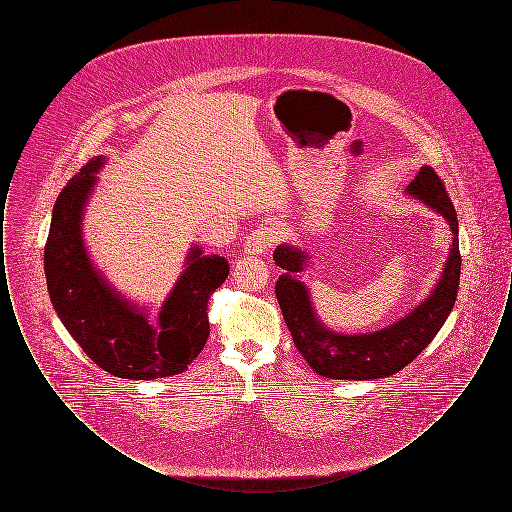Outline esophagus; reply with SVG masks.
<instances>
[{
  "label": "esophagus",
  "instance_id": "obj_1",
  "mask_svg": "<svg viewBox=\"0 0 512 512\" xmlns=\"http://www.w3.org/2000/svg\"><path fill=\"white\" fill-rule=\"evenodd\" d=\"M276 242H278V234L272 226H257L255 230H251V234L245 240V253L249 255L265 253Z\"/></svg>",
  "mask_w": 512,
  "mask_h": 512
}]
</instances>
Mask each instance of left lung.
I'll return each instance as SVG.
<instances>
[{"label": "left lung", "mask_w": 512, "mask_h": 512, "mask_svg": "<svg viewBox=\"0 0 512 512\" xmlns=\"http://www.w3.org/2000/svg\"><path fill=\"white\" fill-rule=\"evenodd\" d=\"M407 192L434 207L449 222L455 238L436 290L411 315L388 328L357 336L326 330L315 317L307 288L297 280V272L303 270L307 255L292 245H278L274 249L276 265L284 268V274L278 278L274 288L282 315L292 332L295 347L311 368L324 378L370 380L399 372L413 363L428 343L436 338L455 305L463 263L455 207L443 180L428 165L416 174Z\"/></svg>", "instance_id": "left-lung-1"}]
</instances>
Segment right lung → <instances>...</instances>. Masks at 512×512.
<instances>
[{
	"label": "right lung",
	"mask_w": 512,
	"mask_h": 512,
	"mask_svg": "<svg viewBox=\"0 0 512 512\" xmlns=\"http://www.w3.org/2000/svg\"><path fill=\"white\" fill-rule=\"evenodd\" d=\"M101 165V157L88 161L53 205L44 249L49 299L73 340L105 372L128 380L180 374L207 343L209 299L226 280L228 261L192 249L188 268L163 305L159 326H151L144 313L105 284L84 249L82 211Z\"/></svg>",
	"instance_id": "1"
}]
</instances>
